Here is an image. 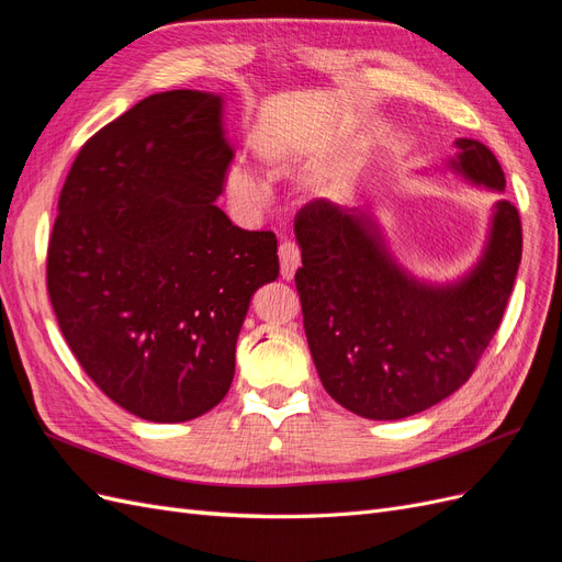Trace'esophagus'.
Wrapping results in <instances>:
<instances>
[{"mask_svg": "<svg viewBox=\"0 0 562 562\" xmlns=\"http://www.w3.org/2000/svg\"><path fill=\"white\" fill-rule=\"evenodd\" d=\"M279 260H281V277L291 281L300 267V248L293 241H283L279 246Z\"/></svg>", "mask_w": 562, "mask_h": 562, "instance_id": "obj_1", "label": "esophagus"}]
</instances>
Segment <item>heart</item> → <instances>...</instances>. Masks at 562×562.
<instances>
[{"mask_svg":"<svg viewBox=\"0 0 562 562\" xmlns=\"http://www.w3.org/2000/svg\"><path fill=\"white\" fill-rule=\"evenodd\" d=\"M232 199L244 209H260L269 201L267 182L246 166H234L227 176Z\"/></svg>","mask_w":562,"mask_h":562,"instance_id":"heart-1","label":"heart"}]
</instances>
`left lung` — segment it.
Masks as SVG:
<instances>
[{
  "instance_id": "1",
  "label": "left lung",
  "mask_w": 562,
  "mask_h": 562,
  "mask_svg": "<svg viewBox=\"0 0 562 562\" xmlns=\"http://www.w3.org/2000/svg\"><path fill=\"white\" fill-rule=\"evenodd\" d=\"M452 166L502 192L492 151L457 140ZM302 267L295 285L304 333L328 394L353 415L401 419L462 386L495 337L514 291L522 227L512 201H497L481 262L454 285H424L389 258L372 217L328 199L295 215Z\"/></svg>"
}]
</instances>
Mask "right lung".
I'll return each instance as SVG.
<instances>
[{"instance_id":"obj_1","label":"right lung","mask_w":562,"mask_h":562,"mask_svg":"<svg viewBox=\"0 0 562 562\" xmlns=\"http://www.w3.org/2000/svg\"><path fill=\"white\" fill-rule=\"evenodd\" d=\"M232 157L223 98L164 91L91 135L65 178L48 297L83 372L135 417L223 401L250 297L279 277L274 232L215 206Z\"/></svg>"}]
</instances>
